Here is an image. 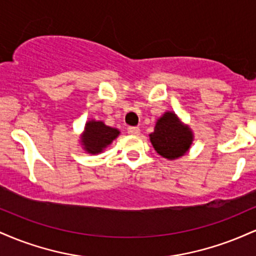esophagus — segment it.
<instances>
[{
	"instance_id": "1",
	"label": "esophagus",
	"mask_w": 256,
	"mask_h": 256,
	"mask_svg": "<svg viewBox=\"0 0 256 256\" xmlns=\"http://www.w3.org/2000/svg\"><path fill=\"white\" fill-rule=\"evenodd\" d=\"M128 132L130 134H134V136H136V134H140V128H137V126H130V128H128Z\"/></svg>"
}]
</instances>
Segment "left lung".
Here are the masks:
<instances>
[{
  "label": "left lung",
  "mask_w": 256,
  "mask_h": 256,
  "mask_svg": "<svg viewBox=\"0 0 256 256\" xmlns=\"http://www.w3.org/2000/svg\"><path fill=\"white\" fill-rule=\"evenodd\" d=\"M149 137L158 154L170 160L183 156L194 140L192 128L183 124L173 112H166L158 119Z\"/></svg>",
  "instance_id": "obj_1"
}]
</instances>
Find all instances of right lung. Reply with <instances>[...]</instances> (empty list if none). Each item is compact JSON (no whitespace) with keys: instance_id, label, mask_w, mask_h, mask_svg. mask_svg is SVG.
Returning a JSON list of instances; mask_svg holds the SVG:
<instances>
[{"instance_id":"right-lung-1","label":"right lung","mask_w":256,"mask_h":256,"mask_svg":"<svg viewBox=\"0 0 256 256\" xmlns=\"http://www.w3.org/2000/svg\"><path fill=\"white\" fill-rule=\"evenodd\" d=\"M118 128L107 126L104 122L90 120L85 124L80 142L85 152L89 154H100L119 136Z\"/></svg>"}]
</instances>
